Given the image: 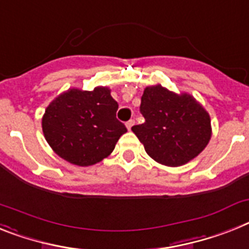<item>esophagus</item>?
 Wrapping results in <instances>:
<instances>
[{"mask_svg": "<svg viewBox=\"0 0 249 249\" xmlns=\"http://www.w3.org/2000/svg\"><path fill=\"white\" fill-rule=\"evenodd\" d=\"M133 124H135V121H133V120H129L128 122L126 123V126H127V128H128V129H131V128H132V127H133Z\"/></svg>", "mask_w": 249, "mask_h": 249, "instance_id": "1", "label": "esophagus"}]
</instances>
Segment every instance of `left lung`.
<instances>
[{
	"label": "left lung",
	"instance_id": "8db88e82",
	"mask_svg": "<svg viewBox=\"0 0 249 249\" xmlns=\"http://www.w3.org/2000/svg\"><path fill=\"white\" fill-rule=\"evenodd\" d=\"M140 110L145 122L133 126L132 132L161 165H185L209 143V113L189 93L178 94L161 84L146 87Z\"/></svg>",
	"mask_w": 249,
	"mask_h": 249
}]
</instances>
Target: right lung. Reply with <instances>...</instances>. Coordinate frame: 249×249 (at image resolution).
Returning a JSON list of instances; mask_svg holds the SVG:
<instances>
[{
    "label": "right lung",
    "mask_w": 249,
    "mask_h": 249,
    "mask_svg": "<svg viewBox=\"0 0 249 249\" xmlns=\"http://www.w3.org/2000/svg\"><path fill=\"white\" fill-rule=\"evenodd\" d=\"M118 103L107 87L70 88L49 104L42 132L55 154L76 166H90L109 156L127 128L117 120Z\"/></svg>",
    "instance_id": "add662e5"
}]
</instances>
